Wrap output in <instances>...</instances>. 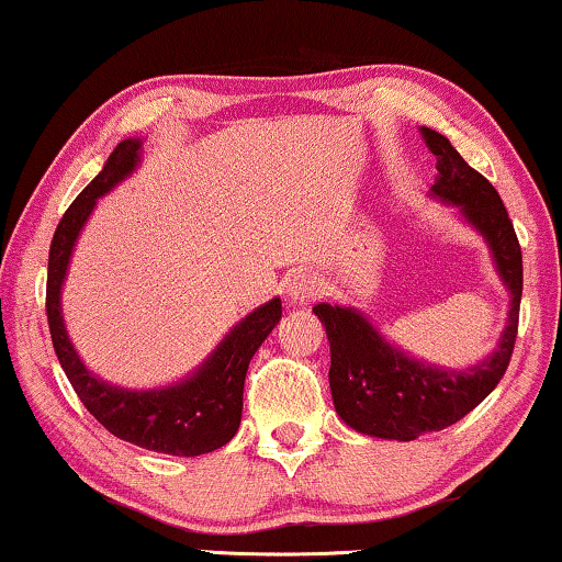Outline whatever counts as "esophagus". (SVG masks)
<instances>
[{"instance_id":"obj_1","label":"esophagus","mask_w":562,"mask_h":562,"mask_svg":"<svg viewBox=\"0 0 562 562\" xmlns=\"http://www.w3.org/2000/svg\"><path fill=\"white\" fill-rule=\"evenodd\" d=\"M286 294L291 304L304 306L325 294V281H322L317 273H299L291 279Z\"/></svg>"}]
</instances>
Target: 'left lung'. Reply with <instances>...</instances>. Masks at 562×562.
Segmentation results:
<instances>
[{
	"instance_id": "obj_1",
	"label": "left lung",
	"mask_w": 562,
	"mask_h": 562,
	"mask_svg": "<svg viewBox=\"0 0 562 562\" xmlns=\"http://www.w3.org/2000/svg\"><path fill=\"white\" fill-rule=\"evenodd\" d=\"M419 133L437 158L429 196L456 206L460 220L486 240L498 279L509 291V314L486 358L468 368H445L412 358L356 306H314L329 340L337 417L360 435L398 442L456 425L496 389L517 340L521 302V248L498 191L465 164L448 137L429 127Z\"/></svg>"
}]
</instances>
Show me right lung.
Segmentation results:
<instances>
[{
    "label": "right lung",
    "instance_id": "right-lung-1",
    "mask_svg": "<svg viewBox=\"0 0 562 562\" xmlns=\"http://www.w3.org/2000/svg\"><path fill=\"white\" fill-rule=\"evenodd\" d=\"M140 137L122 140L106 158L102 171L94 176V181L74 199L64 220L58 222L48 256L45 312H48L58 363L81 404L99 425L137 448L164 452V456L196 458L227 445L240 427L245 373L256 350L279 325L281 299L273 296L271 302L245 314L222 337L217 348L202 360V366L168 386L125 389L89 371L68 337L60 291H64L68 263H71L83 225L89 222L99 199L135 173V168L140 166Z\"/></svg>",
    "mask_w": 562,
    "mask_h": 562
}]
</instances>
